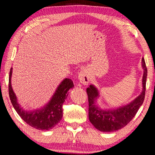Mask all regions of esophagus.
I'll return each mask as SVG.
<instances>
[{"instance_id": "obj_1", "label": "esophagus", "mask_w": 155, "mask_h": 155, "mask_svg": "<svg viewBox=\"0 0 155 155\" xmlns=\"http://www.w3.org/2000/svg\"><path fill=\"white\" fill-rule=\"evenodd\" d=\"M90 76L87 70L83 69L78 74V79L80 83L83 84H87L90 80Z\"/></svg>"}]
</instances>
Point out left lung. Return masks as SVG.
<instances>
[{
	"instance_id": "left-lung-1",
	"label": "left lung",
	"mask_w": 155,
	"mask_h": 155,
	"mask_svg": "<svg viewBox=\"0 0 155 155\" xmlns=\"http://www.w3.org/2000/svg\"><path fill=\"white\" fill-rule=\"evenodd\" d=\"M142 65L144 69L143 77V92L135 100L126 106L114 110H104L97 105L99 96L98 91L91 84L87 88L89 102V119L97 130L102 132H113L124 128L134 118L139 108L143 104L145 96L146 80L147 69L144 58H142Z\"/></svg>"
}]
</instances>
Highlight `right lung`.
Listing matches in <instances>:
<instances>
[{"mask_svg": "<svg viewBox=\"0 0 155 155\" xmlns=\"http://www.w3.org/2000/svg\"><path fill=\"white\" fill-rule=\"evenodd\" d=\"M12 70L11 68L9 75L8 92L10 101L17 113L29 126L36 129L48 130L54 128L62 118L63 104L68 94V90L74 87L72 80L65 78L62 81L57 88L55 94L53 95L51 99L44 108L33 111H27L23 110L18 103L17 97L12 89Z\"/></svg>", "mask_w": 155, "mask_h": 155, "instance_id": "obj_1", "label": "right lung"}]
</instances>
